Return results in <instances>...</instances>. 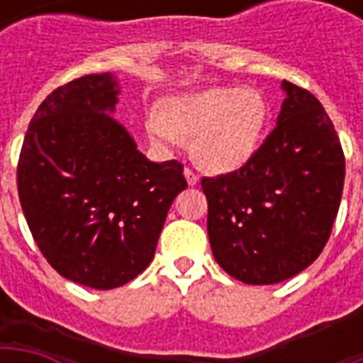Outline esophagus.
I'll return each instance as SVG.
<instances>
[{"label":"esophagus","instance_id":"obj_1","mask_svg":"<svg viewBox=\"0 0 363 363\" xmlns=\"http://www.w3.org/2000/svg\"><path fill=\"white\" fill-rule=\"evenodd\" d=\"M184 179H186V182H189L190 186L198 184V174L194 173L192 169H184Z\"/></svg>","mask_w":363,"mask_h":363}]
</instances>
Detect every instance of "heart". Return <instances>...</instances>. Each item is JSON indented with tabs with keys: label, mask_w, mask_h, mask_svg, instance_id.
<instances>
[{
	"label": "heart",
	"mask_w": 363,
	"mask_h": 363,
	"mask_svg": "<svg viewBox=\"0 0 363 363\" xmlns=\"http://www.w3.org/2000/svg\"><path fill=\"white\" fill-rule=\"evenodd\" d=\"M268 108L259 91L247 87H210L169 96L151 112L145 132L153 145L174 151L192 138V153L218 173L237 171L259 150Z\"/></svg>",
	"instance_id": "heart-1"
}]
</instances>
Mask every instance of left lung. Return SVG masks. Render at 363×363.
Returning a JSON list of instances; mask_svg holds the SVG:
<instances>
[{"label": "left lung", "instance_id": "1", "mask_svg": "<svg viewBox=\"0 0 363 363\" xmlns=\"http://www.w3.org/2000/svg\"><path fill=\"white\" fill-rule=\"evenodd\" d=\"M270 135L239 171L204 177L216 262L251 286L294 278L330 235L344 186V153L323 104L281 82Z\"/></svg>", "mask_w": 363, "mask_h": 363}]
</instances>
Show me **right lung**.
I'll return each instance as SVG.
<instances>
[{"label":"right lung","instance_id":"obj_1","mask_svg":"<svg viewBox=\"0 0 363 363\" xmlns=\"http://www.w3.org/2000/svg\"><path fill=\"white\" fill-rule=\"evenodd\" d=\"M112 74L83 75L46 96L28 124L17 186L52 268L112 289L150 267L169 208L186 189L179 161L153 163L112 116Z\"/></svg>","mask_w":363,"mask_h":363}]
</instances>
